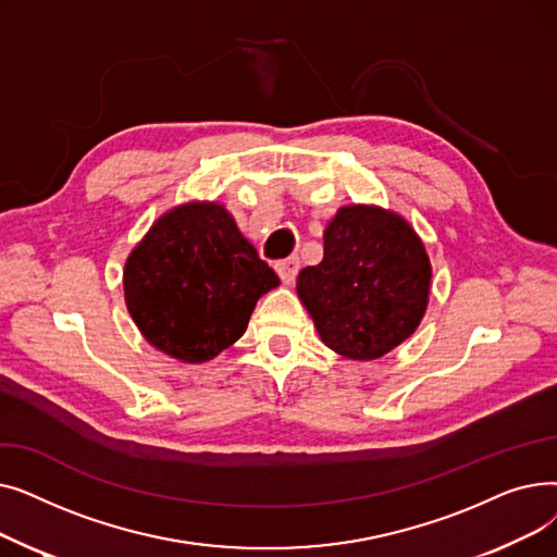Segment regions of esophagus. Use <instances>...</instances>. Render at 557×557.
Listing matches in <instances>:
<instances>
[{
    "label": "esophagus",
    "instance_id": "obj_1",
    "mask_svg": "<svg viewBox=\"0 0 557 557\" xmlns=\"http://www.w3.org/2000/svg\"><path fill=\"white\" fill-rule=\"evenodd\" d=\"M275 271H277V275H280V280H282L284 284H290V282L296 280L298 271H300V261H298V257L282 259V261L275 263Z\"/></svg>",
    "mask_w": 557,
    "mask_h": 557
}]
</instances>
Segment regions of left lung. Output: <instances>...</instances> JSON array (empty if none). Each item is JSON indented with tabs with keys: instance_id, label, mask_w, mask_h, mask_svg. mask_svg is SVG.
<instances>
[{
	"instance_id": "8db88e82",
	"label": "left lung",
	"mask_w": 557,
	"mask_h": 557,
	"mask_svg": "<svg viewBox=\"0 0 557 557\" xmlns=\"http://www.w3.org/2000/svg\"><path fill=\"white\" fill-rule=\"evenodd\" d=\"M323 261L298 275V298L323 343L352 361L388 355L426 311L431 261L406 219L345 205L325 227Z\"/></svg>"
}]
</instances>
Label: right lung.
I'll return each mask as SVG.
<instances>
[{
	"mask_svg": "<svg viewBox=\"0 0 557 557\" xmlns=\"http://www.w3.org/2000/svg\"><path fill=\"white\" fill-rule=\"evenodd\" d=\"M277 284L232 214L208 200L162 214L124 269V298L137 330L183 363L212 361L239 341L257 300Z\"/></svg>",
	"mask_w": 557,
	"mask_h": 557,
	"instance_id": "add662e5",
	"label": "right lung"
}]
</instances>
